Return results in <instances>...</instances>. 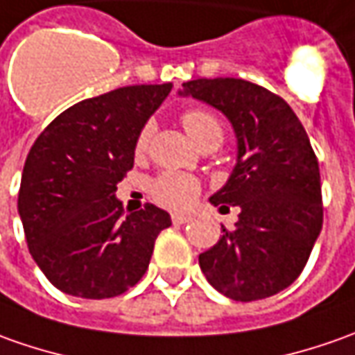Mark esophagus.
<instances>
[{"mask_svg": "<svg viewBox=\"0 0 355 355\" xmlns=\"http://www.w3.org/2000/svg\"><path fill=\"white\" fill-rule=\"evenodd\" d=\"M173 223H175V225H184V223H188V221H190V216H184V214H173Z\"/></svg>", "mask_w": 355, "mask_h": 355, "instance_id": "obj_1", "label": "esophagus"}]
</instances>
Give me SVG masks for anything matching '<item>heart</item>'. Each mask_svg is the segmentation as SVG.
<instances>
[{"instance_id": "b5f03b06", "label": "heart", "mask_w": 355, "mask_h": 355, "mask_svg": "<svg viewBox=\"0 0 355 355\" xmlns=\"http://www.w3.org/2000/svg\"><path fill=\"white\" fill-rule=\"evenodd\" d=\"M180 122L200 147L223 141V124L219 122L218 116H214L208 110L190 108L187 112H182ZM151 136H153V124L147 122L136 137L137 155L146 153ZM200 188L202 187L196 177L187 175V173H178V171H165L157 178H153L149 192L165 208L184 209L196 200Z\"/></svg>"}]
</instances>
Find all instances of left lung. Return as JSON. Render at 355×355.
Instances as JSON below:
<instances>
[{
  "mask_svg": "<svg viewBox=\"0 0 355 355\" xmlns=\"http://www.w3.org/2000/svg\"><path fill=\"white\" fill-rule=\"evenodd\" d=\"M180 95L221 110L237 134V165L214 206L241 209L235 229L223 227L200 268L219 293L257 301L291 286L309 260L322 227L317 155L288 103L235 77L194 79Z\"/></svg>",
  "mask_w": 355,
  "mask_h": 355,
  "instance_id": "obj_1",
  "label": "left lung"
}]
</instances>
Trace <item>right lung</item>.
<instances>
[{
    "mask_svg": "<svg viewBox=\"0 0 355 355\" xmlns=\"http://www.w3.org/2000/svg\"><path fill=\"white\" fill-rule=\"evenodd\" d=\"M171 89L132 85L85 98L54 118L31 147L19 216L33 259L60 291L108 299L144 278L171 218L153 204L124 216L116 184L134 167L139 130Z\"/></svg>",
    "mask_w": 355,
    "mask_h": 355,
    "instance_id": "obj_1",
    "label": "right lung"
}]
</instances>
